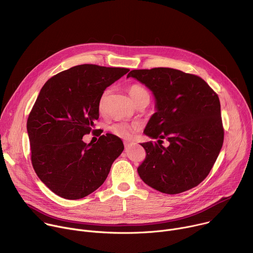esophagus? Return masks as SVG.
Returning a JSON list of instances; mask_svg holds the SVG:
<instances>
[{
  "label": "esophagus",
  "instance_id": "esophagus-1",
  "mask_svg": "<svg viewBox=\"0 0 253 253\" xmlns=\"http://www.w3.org/2000/svg\"><path fill=\"white\" fill-rule=\"evenodd\" d=\"M130 144V142L129 141H124V146L127 148L128 147V145Z\"/></svg>",
  "mask_w": 253,
  "mask_h": 253
}]
</instances>
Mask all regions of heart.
Here are the masks:
<instances>
[{"label": "heart", "instance_id": "heart-1", "mask_svg": "<svg viewBox=\"0 0 253 253\" xmlns=\"http://www.w3.org/2000/svg\"><path fill=\"white\" fill-rule=\"evenodd\" d=\"M128 93H129V96H130V98L132 99L133 102L135 100H137L139 97L148 94V92L145 89H144L142 86H139V85L130 86L128 88ZM108 95H109V91L107 90L103 93V95L100 98V101H99L100 111L103 110ZM136 128H137L136 125H128V124H125V123H118V124L113 125L111 127V130L118 137H121L123 139H130L133 136V133L136 130Z\"/></svg>", "mask_w": 253, "mask_h": 253}]
</instances>
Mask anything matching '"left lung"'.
I'll return each instance as SVG.
<instances>
[{"mask_svg": "<svg viewBox=\"0 0 253 253\" xmlns=\"http://www.w3.org/2000/svg\"><path fill=\"white\" fill-rule=\"evenodd\" d=\"M155 99L156 112L144 134L157 142L141 145L146 157L137 171L144 183L178 194L201 183L221 150L224 131L219 98L200 77L171 68L132 70ZM166 138L169 146L164 148Z\"/></svg>", "mask_w": 253, "mask_h": 253, "instance_id": "obj_1", "label": "left lung"}]
</instances>
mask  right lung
I'll return each mask as SVG.
<instances>
[{
  "instance_id": "1",
  "label": "right lung",
  "mask_w": 253,
  "mask_h": 253,
  "mask_svg": "<svg viewBox=\"0 0 253 253\" xmlns=\"http://www.w3.org/2000/svg\"><path fill=\"white\" fill-rule=\"evenodd\" d=\"M128 72L78 65L55 75L41 89L27 121L31 159L41 181L60 197L76 200L94 192L124 150L122 140L110 133L94 144L82 138L95 132L104 90Z\"/></svg>"
}]
</instances>
